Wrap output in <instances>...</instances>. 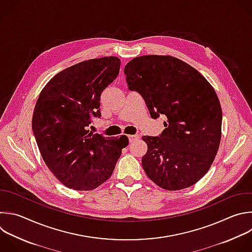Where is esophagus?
<instances>
[{
	"label": "esophagus",
	"mask_w": 252,
	"mask_h": 252,
	"mask_svg": "<svg viewBox=\"0 0 252 252\" xmlns=\"http://www.w3.org/2000/svg\"><path fill=\"white\" fill-rule=\"evenodd\" d=\"M137 138H139V136H138V135H136V134H133V135H128V140H129V142H132V141L136 140Z\"/></svg>",
	"instance_id": "34e87169"
}]
</instances>
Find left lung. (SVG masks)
Listing matches in <instances>:
<instances>
[{
    "instance_id": "left-lung-1",
    "label": "left lung",
    "mask_w": 252,
    "mask_h": 252,
    "mask_svg": "<svg viewBox=\"0 0 252 252\" xmlns=\"http://www.w3.org/2000/svg\"><path fill=\"white\" fill-rule=\"evenodd\" d=\"M130 91L139 93L152 119L164 115L158 136L143 135V170L159 187L176 191L197 183L210 169L221 133V108L206 78L169 55H143L125 67Z\"/></svg>"
}]
</instances>
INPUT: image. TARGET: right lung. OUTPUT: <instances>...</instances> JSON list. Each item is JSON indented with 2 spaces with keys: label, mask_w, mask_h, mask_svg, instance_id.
Wrapping results in <instances>:
<instances>
[{
  "label": "right lung",
  "mask_w": 252,
  "mask_h": 252,
  "mask_svg": "<svg viewBox=\"0 0 252 252\" xmlns=\"http://www.w3.org/2000/svg\"><path fill=\"white\" fill-rule=\"evenodd\" d=\"M121 60L107 56L80 62L56 74L41 91L32 131L41 156L66 187L89 191L107 181L128 138L88 130L101 117L102 92L118 77Z\"/></svg>",
  "instance_id": "add662e5"
}]
</instances>
